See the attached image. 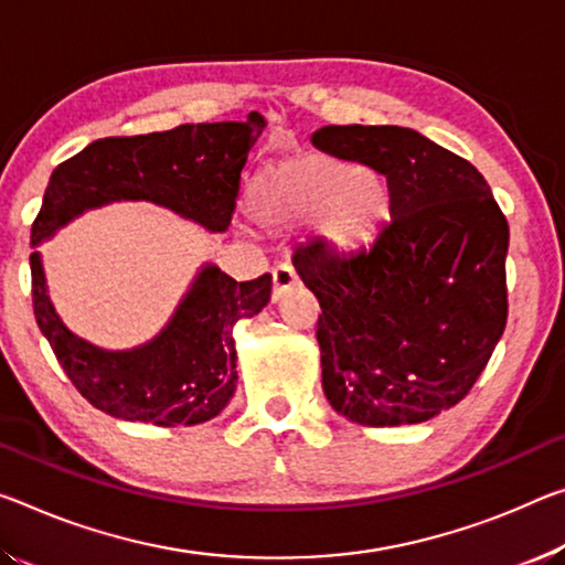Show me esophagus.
Listing matches in <instances>:
<instances>
[{"instance_id": "1", "label": "esophagus", "mask_w": 565, "mask_h": 565, "mask_svg": "<svg viewBox=\"0 0 565 565\" xmlns=\"http://www.w3.org/2000/svg\"><path fill=\"white\" fill-rule=\"evenodd\" d=\"M274 299H279L284 291H289L294 284H297V271L289 262H281L274 266Z\"/></svg>"}]
</instances>
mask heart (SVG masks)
<instances>
[{
    "label": "heart",
    "mask_w": 565,
    "mask_h": 565,
    "mask_svg": "<svg viewBox=\"0 0 565 565\" xmlns=\"http://www.w3.org/2000/svg\"><path fill=\"white\" fill-rule=\"evenodd\" d=\"M250 213L262 226L315 221L329 248L360 250L387 216V188L372 170H352L342 160L311 153L264 170Z\"/></svg>",
    "instance_id": "1"
}]
</instances>
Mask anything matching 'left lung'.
Wrapping results in <instances>:
<instances>
[{
  "label": "left lung",
  "instance_id": "1",
  "mask_svg": "<svg viewBox=\"0 0 565 565\" xmlns=\"http://www.w3.org/2000/svg\"><path fill=\"white\" fill-rule=\"evenodd\" d=\"M311 140L387 178L390 195L372 246L294 248L321 309L324 395L360 425L425 423L468 395L503 337L508 218L476 166L409 128L327 125Z\"/></svg>",
  "mask_w": 565,
  "mask_h": 565
}]
</instances>
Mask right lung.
I'll return each instance as SVG.
<instances>
[{"label":"right lung","instance_id":"right-lung-1","mask_svg":"<svg viewBox=\"0 0 565 565\" xmlns=\"http://www.w3.org/2000/svg\"><path fill=\"white\" fill-rule=\"evenodd\" d=\"M264 125L262 115L248 113L244 122L178 125L89 142L52 173L32 244L85 209L120 199L153 201L226 231L241 170ZM30 268L34 319L79 395L113 417L160 427L201 425L228 405L238 380L231 329L271 299V274L236 281L205 266L163 334L132 352H103L62 327L44 289L40 254L30 256Z\"/></svg>","mask_w":565,"mask_h":565}]
</instances>
